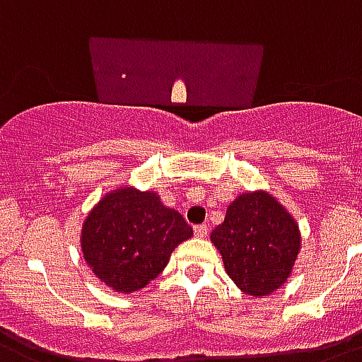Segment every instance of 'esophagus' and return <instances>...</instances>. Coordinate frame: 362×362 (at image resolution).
<instances>
[{
	"instance_id": "34e87169",
	"label": "esophagus",
	"mask_w": 362,
	"mask_h": 362,
	"mask_svg": "<svg viewBox=\"0 0 362 362\" xmlns=\"http://www.w3.org/2000/svg\"><path fill=\"white\" fill-rule=\"evenodd\" d=\"M193 232H195V235L197 238H206V235H208V232H209V226L208 224H199V226H195L193 228Z\"/></svg>"
}]
</instances>
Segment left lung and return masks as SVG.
Masks as SVG:
<instances>
[{
    "label": "left lung",
    "instance_id": "obj_1",
    "mask_svg": "<svg viewBox=\"0 0 362 362\" xmlns=\"http://www.w3.org/2000/svg\"><path fill=\"white\" fill-rule=\"evenodd\" d=\"M209 238L223 256L226 274L241 293L256 298L287 281L302 243L293 215L267 191L239 195Z\"/></svg>",
    "mask_w": 362,
    "mask_h": 362
}]
</instances>
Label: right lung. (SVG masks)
Listing matches in <instances>:
<instances>
[{
  "instance_id": "add662e5",
  "label": "right lung",
  "mask_w": 362,
  "mask_h": 362,
  "mask_svg": "<svg viewBox=\"0 0 362 362\" xmlns=\"http://www.w3.org/2000/svg\"><path fill=\"white\" fill-rule=\"evenodd\" d=\"M193 228L153 191L119 187L106 193L84 218V261L115 293L144 289L167 267Z\"/></svg>"
}]
</instances>
